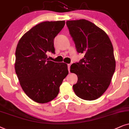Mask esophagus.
I'll list each match as a JSON object with an SVG mask.
<instances>
[{
    "label": "esophagus",
    "mask_w": 129,
    "mask_h": 129,
    "mask_svg": "<svg viewBox=\"0 0 129 129\" xmlns=\"http://www.w3.org/2000/svg\"><path fill=\"white\" fill-rule=\"evenodd\" d=\"M70 66H71V65L68 64V71H69V72H70Z\"/></svg>",
    "instance_id": "esophagus-1"
}]
</instances>
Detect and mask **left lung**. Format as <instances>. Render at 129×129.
<instances>
[{
	"mask_svg": "<svg viewBox=\"0 0 129 129\" xmlns=\"http://www.w3.org/2000/svg\"><path fill=\"white\" fill-rule=\"evenodd\" d=\"M66 24L77 51L84 54L70 68L78 77L74 91L80 99L94 100L107 90L115 71L113 45L107 34L88 20H67Z\"/></svg>",
	"mask_w": 129,
	"mask_h": 129,
	"instance_id": "obj_1",
	"label": "left lung"
}]
</instances>
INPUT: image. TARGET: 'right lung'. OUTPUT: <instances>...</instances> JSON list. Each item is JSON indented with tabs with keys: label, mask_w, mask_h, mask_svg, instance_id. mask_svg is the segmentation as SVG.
Masks as SVG:
<instances>
[{
	"label": "right lung",
	"mask_w": 129,
	"mask_h": 129,
	"mask_svg": "<svg viewBox=\"0 0 129 129\" xmlns=\"http://www.w3.org/2000/svg\"><path fill=\"white\" fill-rule=\"evenodd\" d=\"M65 21L44 22L22 36L15 52V72L25 94L39 103L54 100L68 74L63 62L49 61L47 54H55L54 40Z\"/></svg>",
	"instance_id": "1"
}]
</instances>
